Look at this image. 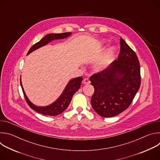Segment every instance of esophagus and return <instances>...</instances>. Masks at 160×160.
<instances>
[{"label": "esophagus", "mask_w": 160, "mask_h": 160, "mask_svg": "<svg viewBox=\"0 0 160 160\" xmlns=\"http://www.w3.org/2000/svg\"><path fill=\"white\" fill-rule=\"evenodd\" d=\"M90 83V80L88 79V78H84L83 80V84H88V83Z\"/></svg>", "instance_id": "esophagus-1"}]
</instances>
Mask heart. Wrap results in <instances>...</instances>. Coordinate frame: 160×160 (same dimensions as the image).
Segmentation results:
<instances>
[{"label":"heart","mask_w":160,"mask_h":160,"mask_svg":"<svg viewBox=\"0 0 160 160\" xmlns=\"http://www.w3.org/2000/svg\"><path fill=\"white\" fill-rule=\"evenodd\" d=\"M113 54V48H109L96 62L95 68L98 70H100L106 67L111 61Z\"/></svg>","instance_id":"1"}]
</instances>
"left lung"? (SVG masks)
I'll return each instance as SVG.
<instances>
[{"mask_svg":"<svg viewBox=\"0 0 160 160\" xmlns=\"http://www.w3.org/2000/svg\"><path fill=\"white\" fill-rule=\"evenodd\" d=\"M118 59L90 77L94 92L91 105L100 116L115 117L127 109L139 90L140 64L135 52L120 38Z\"/></svg>","mask_w":160,"mask_h":160,"instance_id":"left-lung-1","label":"left lung"}]
</instances>
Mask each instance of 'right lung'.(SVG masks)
Returning a JSON list of instances; mask_svg holds the SVG:
<instances>
[{"label":"right lung","instance_id":"add662e5","mask_svg":"<svg viewBox=\"0 0 160 160\" xmlns=\"http://www.w3.org/2000/svg\"><path fill=\"white\" fill-rule=\"evenodd\" d=\"M70 35H71L70 32L62 33H50V34L46 35L39 42H38L37 43H36L33 45V46L28 51L27 55L29 54L30 52H33V51L38 49L39 48L46 45L47 43H48L49 42H50L53 40L64 38L68 36H70ZM82 80H83V78L82 77H79L71 80L66 85L65 89L64 90L63 92L60 96V97L54 103L45 107H38L33 104L28 100V98L27 97L24 92L23 88L22 87L21 79H20V83H21V86L22 92H23L25 100L28 103V106L32 109H33L34 111H35L38 113L42 114L43 115L56 116L59 115V114H61V112H62L68 107V106H69L74 94L80 88Z\"/></svg>","mask_w":160,"mask_h":160}]
</instances>
